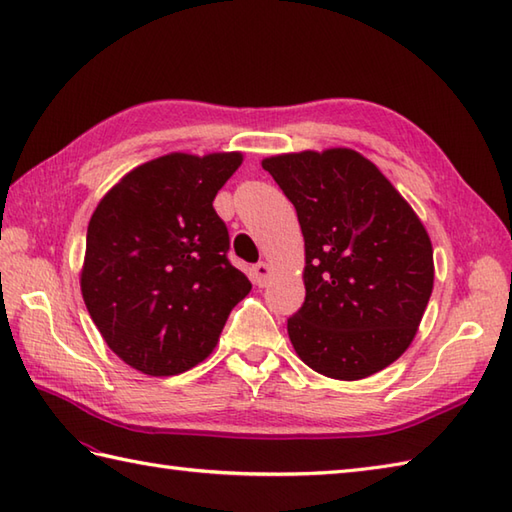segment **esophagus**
<instances>
[{"label":"esophagus","instance_id":"34e87169","mask_svg":"<svg viewBox=\"0 0 512 512\" xmlns=\"http://www.w3.org/2000/svg\"><path fill=\"white\" fill-rule=\"evenodd\" d=\"M250 275H253L255 286L264 288V286H268V281H270V266L266 262H259L253 268H250Z\"/></svg>","mask_w":512,"mask_h":512}]
</instances>
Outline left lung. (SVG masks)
<instances>
[{"label":"left lung","instance_id":"1","mask_svg":"<svg viewBox=\"0 0 512 512\" xmlns=\"http://www.w3.org/2000/svg\"><path fill=\"white\" fill-rule=\"evenodd\" d=\"M295 204L306 242V301L288 319L314 372L361 380L405 354L433 290L427 228L372 160L354 149L262 160Z\"/></svg>","mask_w":512,"mask_h":512}]
</instances>
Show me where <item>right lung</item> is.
<instances>
[{
    "label": "right lung",
    "mask_w": 512,
    "mask_h": 512,
    "mask_svg": "<svg viewBox=\"0 0 512 512\" xmlns=\"http://www.w3.org/2000/svg\"><path fill=\"white\" fill-rule=\"evenodd\" d=\"M239 151L173 154L132 169L92 213L81 295L110 350L147 376H176L209 356L250 292L228 262L213 200Z\"/></svg>",
    "instance_id": "right-lung-1"
}]
</instances>
